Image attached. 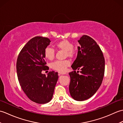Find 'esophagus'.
<instances>
[{"label":"esophagus","instance_id":"obj_1","mask_svg":"<svg viewBox=\"0 0 123 123\" xmlns=\"http://www.w3.org/2000/svg\"><path fill=\"white\" fill-rule=\"evenodd\" d=\"M66 74V72H59V75H63V74Z\"/></svg>","mask_w":123,"mask_h":123}]
</instances>
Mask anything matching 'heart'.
Returning a JSON list of instances; mask_svg holds the SVG:
<instances>
[{
  "label": "heart",
  "mask_w": 123,
  "mask_h": 123,
  "mask_svg": "<svg viewBox=\"0 0 123 123\" xmlns=\"http://www.w3.org/2000/svg\"><path fill=\"white\" fill-rule=\"evenodd\" d=\"M56 48L60 50L66 52V56L70 58H74L76 56L77 52L74 49V44L67 40H62L55 44ZM44 56L46 59L52 61L54 59L55 51L50 47H47L44 50ZM70 66V62L68 60L56 61L51 64L52 69L60 72L64 71L67 67Z\"/></svg>",
  "instance_id": "b5f03b06"
}]
</instances>
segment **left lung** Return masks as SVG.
I'll return each instance as SVG.
<instances>
[{"label":"left lung","instance_id":"left-lung-1","mask_svg":"<svg viewBox=\"0 0 123 123\" xmlns=\"http://www.w3.org/2000/svg\"><path fill=\"white\" fill-rule=\"evenodd\" d=\"M78 41L80 45L71 66L74 71L69 73V91L74 100L83 101L92 97L100 87L105 73V59L100 47L90 36L83 35ZM75 69H80L81 74Z\"/></svg>","mask_w":123,"mask_h":123}]
</instances>
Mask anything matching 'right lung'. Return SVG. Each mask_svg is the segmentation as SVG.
Listing matches in <instances>:
<instances>
[{
  "label": "right lung",
  "mask_w": 123,
  "mask_h": 123,
  "mask_svg": "<svg viewBox=\"0 0 123 123\" xmlns=\"http://www.w3.org/2000/svg\"><path fill=\"white\" fill-rule=\"evenodd\" d=\"M51 41L36 36L28 42L18 55L16 70L20 87L30 100L36 103H48L52 98L58 73L49 71L48 76L42 71L48 70L44 50Z\"/></svg>",
  "instance_id": "1"
}]
</instances>
